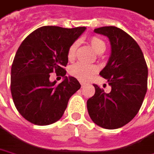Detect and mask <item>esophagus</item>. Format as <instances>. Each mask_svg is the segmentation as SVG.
Masks as SVG:
<instances>
[{
	"label": "esophagus",
	"instance_id": "1",
	"mask_svg": "<svg viewBox=\"0 0 154 154\" xmlns=\"http://www.w3.org/2000/svg\"><path fill=\"white\" fill-rule=\"evenodd\" d=\"M80 85H81V87H84L85 85V82H84V81H80Z\"/></svg>",
	"mask_w": 154,
	"mask_h": 154
}]
</instances>
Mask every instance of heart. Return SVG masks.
<instances>
[{
    "instance_id": "obj_1",
    "label": "heart",
    "mask_w": 154,
    "mask_h": 154,
    "mask_svg": "<svg viewBox=\"0 0 154 154\" xmlns=\"http://www.w3.org/2000/svg\"><path fill=\"white\" fill-rule=\"evenodd\" d=\"M90 44L97 54H102V53H103L104 51L106 50L105 42L101 38L97 37V36H92L90 38ZM78 45H79L78 41H75L69 48L68 57L70 60L75 58ZM97 72V66L91 64H85L84 63H77L75 64L72 65L69 68L70 75L80 80L89 79Z\"/></svg>"
}]
</instances>
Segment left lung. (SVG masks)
<instances>
[{"instance_id": "left-lung-1", "label": "left lung", "mask_w": 154, "mask_h": 154, "mask_svg": "<svg viewBox=\"0 0 154 154\" xmlns=\"http://www.w3.org/2000/svg\"><path fill=\"white\" fill-rule=\"evenodd\" d=\"M95 33L107 36L111 55L99 75L111 86L109 93L94 84L95 94L87 101L90 117L108 130L125 125L140 110L147 89V66L137 41L114 26L101 27Z\"/></svg>"}]
</instances>
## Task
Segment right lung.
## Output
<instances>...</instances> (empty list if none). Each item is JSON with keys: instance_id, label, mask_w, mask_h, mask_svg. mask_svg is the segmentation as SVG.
Returning <instances> with one entry per match:
<instances>
[{"instance_id": "add662e5", "label": "right lung", "mask_w": 154, "mask_h": 154, "mask_svg": "<svg viewBox=\"0 0 154 154\" xmlns=\"http://www.w3.org/2000/svg\"><path fill=\"white\" fill-rule=\"evenodd\" d=\"M85 29L41 27L18 47L11 69V92L17 110L26 120L47 125L62 118L71 96L80 88L75 77L65 76L68 51ZM54 71L65 78L59 85L49 80Z\"/></svg>"}]
</instances>
